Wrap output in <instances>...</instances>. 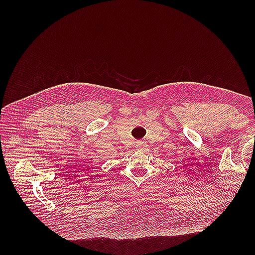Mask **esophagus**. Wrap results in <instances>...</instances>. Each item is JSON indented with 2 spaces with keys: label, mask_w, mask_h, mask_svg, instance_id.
<instances>
[{
  "label": "esophagus",
  "mask_w": 255,
  "mask_h": 255,
  "mask_svg": "<svg viewBox=\"0 0 255 255\" xmlns=\"http://www.w3.org/2000/svg\"><path fill=\"white\" fill-rule=\"evenodd\" d=\"M147 147H148V145L145 144L144 141H141V140H138V141H136V148H138V149H145Z\"/></svg>",
  "instance_id": "obj_1"
}]
</instances>
